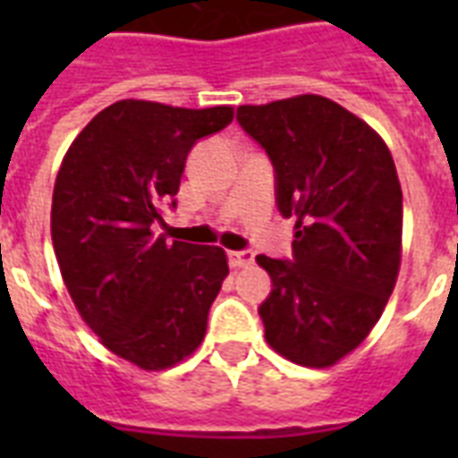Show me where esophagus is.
Segmentation results:
<instances>
[{"label":"esophagus","mask_w":458,"mask_h":458,"mask_svg":"<svg viewBox=\"0 0 458 458\" xmlns=\"http://www.w3.org/2000/svg\"><path fill=\"white\" fill-rule=\"evenodd\" d=\"M228 261L233 268H244L254 261V251H228Z\"/></svg>","instance_id":"obj_1"}]
</instances>
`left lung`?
<instances>
[{
  "mask_svg": "<svg viewBox=\"0 0 458 458\" xmlns=\"http://www.w3.org/2000/svg\"><path fill=\"white\" fill-rule=\"evenodd\" d=\"M276 168L293 261L259 254L273 280L259 306L266 342L287 361L327 369L361 344L402 264V185L383 138L320 95L237 106Z\"/></svg>",
  "mask_w": 458,
  "mask_h": 458,
  "instance_id": "obj_1",
  "label": "left lung"
}]
</instances>
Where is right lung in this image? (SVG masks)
<instances>
[{"label": "right lung", "mask_w": 458, "mask_h": 458, "mask_svg": "<svg viewBox=\"0 0 458 458\" xmlns=\"http://www.w3.org/2000/svg\"><path fill=\"white\" fill-rule=\"evenodd\" d=\"M233 114L121 99L82 128L61 161L52 197L61 278L104 347L142 370L194 354L228 276L221 247L165 242L152 228L178 194L194 142Z\"/></svg>", "instance_id": "right-lung-1"}]
</instances>
